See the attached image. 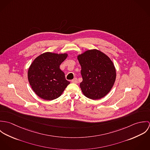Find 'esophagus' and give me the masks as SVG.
Returning a JSON list of instances; mask_svg holds the SVG:
<instances>
[{
	"mask_svg": "<svg viewBox=\"0 0 150 150\" xmlns=\"http://www.w3.org/2000/svg\"><path fill=\"white\" fill-rule=\"evenodd\" d=\"M71 83H75V84H77L78 83V80H77V78H74V79H73L71 80Z\"/></svg>",
	"mask_w": 150,
	"mask_h": 150,
	"instance_id": "obj_1",
	"label": "esophagus"
}]
</instances>
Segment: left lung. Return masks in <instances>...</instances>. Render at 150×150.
<instances>
[{
	"instance_id": "left-lung-1",
	"label": "left lung",
	"mask_w": 150,
	"mask_h": 150,
	"mask_svg": "<svg viewBox=\"0 0 150 150\" xmlns=\"http://www.w3.org/2000/svg\"><path fill=\"white\" fill-rule=\"evenodd\" d=\"M81 66L83 94L92 100L100 99L109 93L116 79V69L111 59L103 52L88 50L77 56Z\"/></svg>"
}]
</instances>
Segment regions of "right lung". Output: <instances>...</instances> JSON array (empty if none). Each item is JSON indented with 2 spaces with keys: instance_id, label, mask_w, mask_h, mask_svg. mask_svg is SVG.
<instances>
[{
  "instance_id": "obj_1",
  "label": "right lung",
  "mask_w": 150,
  "mask_h": 150,
  "mask_svg": "<svg viewBox=\"0 0 150 150\" xmlns=\"http://www.w3.org/2000/svg\"><path fill=\"white\" fill-rule=\"evenodd\" d=\"M67 53L46 52L36 57L28 71L29 84L34 92L44 100L59 97L70 84L59 66L67 57Z\"/></svg>"
}]
</instances>
